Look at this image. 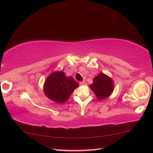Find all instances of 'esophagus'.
Returning a JSON list of instances; mask_svg holds the SVG:
<instances>
[{
    "label": "esophagus",
    "mask_w": 153,
    "mask_h": 153,
    "mask_svg": "<svg viewBox=\"0 0 153 153\" xmlns=\"http://www.w3.org/2000/svg\"><path fill=\"white\" fill-rule=\"evenodd\" d=\"M79 84L81 85H86L87 83L85 82V81H81V82H79Z\"/></svg>",
    "instance_id": "34e87169"
}]
</instances>
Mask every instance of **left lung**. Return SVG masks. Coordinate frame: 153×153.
<instances>
[{
    "instance_id": "1",
    "label": "left lung",
    "mask_w": 153,
    "mask_h": 153,
    "mask_svg": "<svg viewBox=\"0 0 153 153\" xmlns=\"http://www.w3.org/2000/svg\"><path fill=\"white\" fill-rule=\"evenodd\" d=\"M91 91L99 100L109 97L114 89V82L111 77L101 72L93 79V83L90 85Z\"/></svg>"
}]
</instances>
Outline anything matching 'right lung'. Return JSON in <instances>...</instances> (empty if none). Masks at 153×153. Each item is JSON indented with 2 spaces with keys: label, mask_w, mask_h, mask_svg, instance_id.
I'll return each mask as SVG.
<instances>
[{
  "label": "right lung",
  "mask_w": 153,
  "mask_h": 153,
  "mask_svg": "<svg viewBox=\"0 0 153 153\" xmlns=\"http://www.w3.org/2000/svg\"><path fill=\"white\" fill-rule=\"evenodd\" d=\"M78 87L79 84L72 77H67L62 70L55 71L45 79L44 92L51 100L62 104L68 100L70 95Z\"/></svg>",
  "instance_id": "right-lung-1"
}]
</instances>
